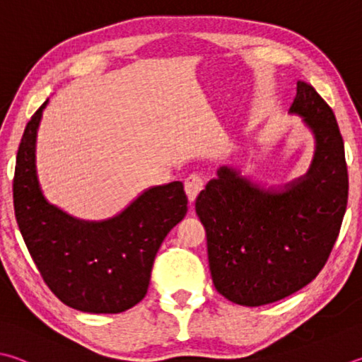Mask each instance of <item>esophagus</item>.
<instances>
[{"mask_svg": "<svg viewBox=\"0 0 362 362\" xmlns=\"http://www.w3.org/2000/svg\"><path fill=\"white\" fill-rule=\"evenodd\" d=\"M202 188H204V177L201 174H196V173L189 174L185 179V192L192 202L196 199V196L199 194Z\"/></svg>", "mask_w": 362, "mask_h": 362, "instance_id": "34e87169", "label": "esophagus"}]
</instances>
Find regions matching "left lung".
Instances as JSON below:
<instances>
[{"label": "left lung", "instance_id": "obj_1", "mask_svg": "<svg viewBox=\"0 0 362 362\" xmlns=\"http://www.w3.org/2000/svg\"><path fill=\"white\" fill-rule=\"evenodd\" d=\"M291 115L315 137L304 177L266 185L221 166L196 198L214 285L234 304L259 307L310 284L336 244L348 199L344 139L332 109L298 82Z\"/></svg>", "mask_w": 362, "mask_h": 362}]
</instances>
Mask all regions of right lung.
Masks as SVG:
<instances>
[{
    "label": "right lung",
    "mask_w": 362,
    "mask_h": 362,
    "mask_svg": "<svg viewBox=\"0 0 362 362\" xmlns=\"http://www.w3.org/2000/svg\"><path fill=\"white\" fill-rule=\"evenodd\" d=\"M26 123L17 152L14 210L45 285L63 304L88 313H120L147 294L156 252L187 214L182 182L152 187L118 215L85 221L47 202L36 174L42 110Z\"/></svg>",
    "instance_id": "obj_1"
}]
</instances>
